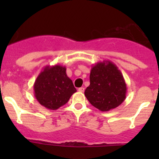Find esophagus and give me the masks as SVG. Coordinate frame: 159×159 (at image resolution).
Returning <instances> with one entry per match:
<instances>
[{"label":"esophagus","mask_w":159,"mask_h":159,"mask_svg":"<svg viewBox=\"0 0 159 159\" xmlns=\"http://www.w3.org/2000/svg\"><path fill=\"white\" fill-rule=\"evenodd\" d=\"M78 91H80V92H84V88H83V87L79 88V89H78Z\"/></svg>","instance_id":"34e87169"}]
</instances>
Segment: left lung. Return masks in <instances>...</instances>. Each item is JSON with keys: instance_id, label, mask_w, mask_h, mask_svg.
Wrapping results in <instances>:
<instances>
[{"instance_id": "obj_1", "label": "left lung", "mask_w": 159, "mask_h": 159, "mask_svg": "<svg viewBox=\"0 0 159 159\" xmlns=\"http://www.w3.org/2000/svg\"><path fill=\"white\" fill-rule=\"evenodd\" d=\"M127 85L121 70L111 61L92 65L90 85L84 95L90 103L102 111H108L125 101Z\"/></svg>"}]
</instances>
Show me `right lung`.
Instances as JSON below:
<instances>
[{"label": "right lung", "instance_id": "1", "mask_svg": "<svg viewBox=\"0 0 159 159\" xmlns=\"http://www.w3.org/2000/svg\"><path fill=\"white\" fill-rule=\"evenodd\" d=\"M77 91L66 74V67L60 65L45 66L34 84L37 101L49 110H57L65 105Z\"/></svg>", "mask_w": 159, "mask_h": 159}]
</instances>
